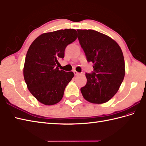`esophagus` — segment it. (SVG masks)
I'll list each match as a JSON object with an SVG mask.
<instances>
[{
    "mask_svg": "<svg viewBox=\"0 0 146 146\" xmlns=\"http://www.w3.org/2000/svg\"><path fill=\"white\" fill-rule=\"evenodd\" d=\"M74 74H75V76H79V75H80V74H81V73L77 72V71H76V70H74Z\"/></svg>",
    "mask_w": 146,
    "mask_h": 146,
    "instance_id": "1",
    "label": "esophagus"
}]
</instances>
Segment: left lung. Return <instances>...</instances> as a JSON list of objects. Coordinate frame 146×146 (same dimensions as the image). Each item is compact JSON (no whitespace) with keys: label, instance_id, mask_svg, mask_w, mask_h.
<instances>
[{"label":"left lung","instance_id":"1","mask_svg":"<svg viewBox=\"0 0 146 146\" xmlns=\"http://www.w3.org/2000/svg\"><path fill=\"white\" fill-rule=\"evenodd\" d=\"M87 60L93 64V74H86L87 83L81 91L86 100L105 103L117 93L124 79L125 61L121 49L108 36L92 29H77Z\"/></svg>","mask_w":146,"mask_h":146}]
</instances>
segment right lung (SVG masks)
Masks as SVG:
<instances>
[{
  "label": "right lung",
  "instance_id": "right-lung-1",
  "mask_svg": "<svg viewBox=\"0 0 146 146\" xmlns=\"http://www.w3.org/2000/svg\"><path fill=\"white\" fill-rule=\"evenodd\" d=\"M77 38L74 29L44 33L33 41L26 53L24 79L29 92L45 105H53L62 99L65 87L74 76L72 72L58 69V60L64 57L68 44Z\"/></svg>",
  "mask_w": 146,
  "mask_h": 146
}]
</instances>
